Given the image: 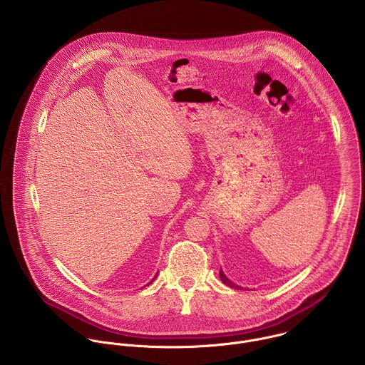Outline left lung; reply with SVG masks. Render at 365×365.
<instances>
[{"mask_svg":"<svg viewBox=\"0 0 365 365\" xmlns=\"http://www.w3.org/2000/svg\"><path fill=\"white\" fill-rule=\"evenodd\" d=\"M220 277H221V280H222V283H225V284H227V286H230V287H235V289H241V287H240V286H237V284H235V283H232V282H231V280H230V279H228V277H227V276H225V274H224V272H222V270H221V269H220Z\"/></svg>","mask_w":365,"mask_h":365,"instance_id":"left-lung-1","label":"left lung"}]
</instances>
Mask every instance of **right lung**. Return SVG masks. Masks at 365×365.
<instances>
[{"instance_id": "1", "label": "right lung", "mask_w": 365, "mask_h": 365, "mask_svg": "<svg viewBox=\"0 0 365 365\" xmlns=\"http://www.w3.org/2000/svg\"><path fill=\"white\" fill-rule=\"evenodd\" d=\"M153 280H154V279H153ZM153 280H151V282H153ZM151 282H150V283H151Z\"/></svg>"}]
</instances>
